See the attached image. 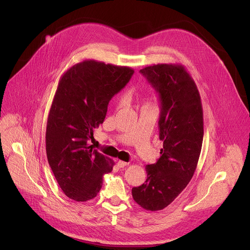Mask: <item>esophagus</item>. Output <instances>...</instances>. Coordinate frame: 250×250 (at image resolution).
<instances>
[{
    "label": "esophagus",
    "mask_w": 250,
    "mask_h": 250,
    "mask_svg": "<svg viewBox=\"0 0 250 250\" xmlns=\"http://www.w3.org/2000/svg\"><path fill=\"white\" fill-rule=\"evenodd\" d=\"M127 164H128L127 162H125V161H122V160H119V161H118V166H119L120 168H124V167H125Z\"/></svg>",
    "instance_id": "obj_1"
}]
</instances>
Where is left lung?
<instances>
[{
  "instance_id": "8db88e82",
  "label": "left lung",
  "mask_w": 250,
  "mask_h": 250,
  "mask_svg": "<svg viewBox=\"0 0 250 250\" xmlns=\"http://www.w3.org/2000/svg\"><path fill=\"white\" fill-rule=\"evenodd\" d=\"M160 101L161 156L146 167V181L131 190L133 200L147 210L170 205L188 185L200 157L203 108L197 86L184 66L157 64L141 69Z\"/></svg>"
}]
</instances>
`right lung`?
<instances>
[{
    "mask_svg": "<svg viewBox=\"0 0 250 250\" xmlns=\"http://www.w3.org/2000/svg\"><path fill=\"white\" fill-rule=\"evenodd\" d=\"M133 69L85 60L69 68L61 77L46 125V155L64 194L74 201L94 199L103 176L114 161L92 146L94 129L108 111L111 99L130 80Z\"/></svg>",
    "mask_w": 250,
    "mask_h": 250,
    "instance_id": "add662e5",
    "label": "right lung"
}]
</instances>
